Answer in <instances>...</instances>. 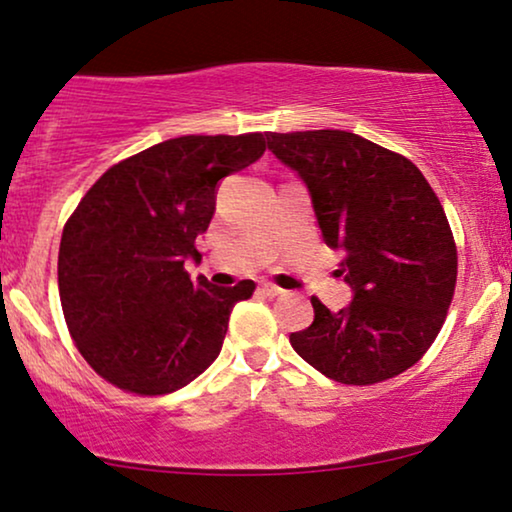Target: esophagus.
<instances>
[{"label": "esophagus", "instance_id": "34e87169", "mask_svg": "<svg viewBox=\"0 0 512 512\" xmlns=\"http://www.w3.org/2000/svg\"><path fill=\"white\" fill-rule=\"evenodd\" d=\"M260 290H262L264 295H269V297H278V295H283V288L274 286V283H262Z\"/></svg>", "mask_w": 512, "mask_h": 512}]
</instances>
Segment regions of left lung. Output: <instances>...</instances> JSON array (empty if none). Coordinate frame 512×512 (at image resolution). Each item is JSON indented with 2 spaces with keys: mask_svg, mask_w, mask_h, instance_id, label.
<instances>
[{
  "mask_svg": "<svg viewBox=\"0 0 512 512\" xmlns=\"http://www.w3.org/2000/svg\"><path fill=\"white\" fill-rule=\"evenodd\" d=\"M267 146L300 174L321 236L342 250L338 274L354 300L290 335L300 357L342 385H375L418 364L454 300L458 252L437 193L404 155L342 129L267 132Z\"/></svg>",
  "mask_w": 512,
  "mask_h": 512,
  "instance_id": "1",
  "label": "left lung"
}]
</instances>
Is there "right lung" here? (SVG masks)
<instances>
[{"label":"right lung","mask_w":512,"mask_h":512,"mask_svg":"<svg viewBox=\"0 0 512 512\" xmlns=\"http://www.w3.org/2000/svg\"><path fill=\"white\" fill-rule=\"evenodd\" d=\"M264 134L167 139L96 179L63 226L58 295L84 361L120 390L158 397L217 359L255 283L210 286L184 262L215 215L217 181L264 153Z\"/></svg>","instance_id":"right-lung-1"}]
</instances>
